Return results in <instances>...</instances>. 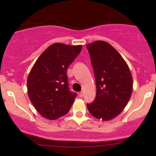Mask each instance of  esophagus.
<instances>
[{
    "mask_svg": "<svg viewBox=\"0 0 156 156\" xmlns=\"http://www.w3.org/2000/svg\"><path fill=\"white\" fill-rule=\"evenodd\" d=\"M78 96L80 97V98H82V97L83 96V92H80L78 93Z\"/></svg>",
    "mask_w": 156,
    "mask_h": 156,
    "instance_id": "1",
    "label": "esophagus"
}]
</instances>
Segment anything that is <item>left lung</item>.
<instances>
[{
    "label": "left lung",
    "instance_id": "8db88e82",
    "mask_svg": "<svg viewBox=\"0 0 156 156\" xmlns=\"http://www.w3.org/2000/svg\"><path fill=\"white\" fill-rule=\"evenodd\" d=\"M96 83V97L87 103L93 117L110 120L122 112L129 101L133 79L128 64L114 48L104 41L87 45Z\"/></svg>",
    "mask_w": 156,
    "mask_h": 156
}]
</instances>
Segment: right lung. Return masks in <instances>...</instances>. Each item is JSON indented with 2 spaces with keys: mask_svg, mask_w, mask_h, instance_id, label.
Returning <instances> with one entry per match:
<instances>
[{
  "mask_svg": "<svg viewBox=\"0 0 156 156\" xmlns=\"http://www.w3.org/2000/svg\"><path fill=\"white\" fill-rule=\"evenodd\" d=\"M81 49V45L53 44L32 67L27 80L28 94L42 117L53 120L70 109L77 94L69 90L67 70Z\"/></svg>",
  "mask_w": 156,
  "mask_h": 156,
  "instance_id": "right-lung-1",
  "label": "right lung"
}]
</instances>
